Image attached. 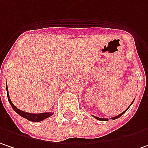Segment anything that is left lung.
I'll use <instances>...</instances> for the list:
<instances>
[{"instance_id":"1","label":"left lung","mask_w":148,"mask_h":148,"mask_svg":"<svg viewBox=\"0 0 148 148\" xmlns=\"http://www.w3.org/2000/svg\"><path fill=\"white\" fill-rule=\"evenodd\" d=\"M133 101H134V100H133ZM133 101L132 102V104L133 103ZM132 104H131V105H132ZM131 105H130V106H131ZM130 106H129V107H130ZM129 107L126 109L125 111H123V112H122L121 114L118 115V116H115V117H112V118H111V119H112V120H116V119H117V118H119V117H120V116H122V115H123V114H124V113L126 112V110H127L129 109ZM94 117L95 118V119H97V120H100V121H108V119H105V118H99V117H97V116H94Z\"/></svg>"}]
</instances>
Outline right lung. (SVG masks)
Listing matches in <instances>:
<instances>
[{
    "label": "right lung",
    "instance_id": "add662e5",
    "mask_svg": "<svg viewBox=\"0 0 148 148\" xmlns=\"http://www.w3.org/2000/svg\"><path fill=\"white\" fill-rule=\"evenodd\" d=\"M5 88H6V91H7V98H8L9 103L11 104V106H12V109H13L14 110H15L19 116H21L22 117L26 118L27 120H28V121H43L44 119H46V118L49 117V116H51L53 115V113H52V112H44V113H40V114H32V113H28V112L22 111V110H19L18 108H16L13 104H12V100L10 99V96H9V95H8L7 84H6Z\"/></svg>",
    "mask_w": 148,
    "mask_h": 148
}]
</instances>
